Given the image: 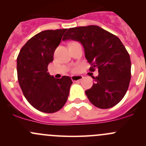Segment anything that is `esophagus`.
Returning <instances> with one entry per match:
<instances>
[{"instance_id": "esophagus-1", "label": "esophagus", "mask_w": 146, "mask_h": 146, "mask_svg": "<svg viewBox=\"0 0 146 146\" xmlns=\"http://www.w3.org/2000/svg\"><path fill=\"white\" fill-rule=\"evenodd\" d=\"M82 76H71V80H73V82H76L78 81V80H80L82 79Z\"/></svg>"}]
</instances>
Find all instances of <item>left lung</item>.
<instances>
[{
  "label": "left lung",
  "instance_id": "obj_1",
  "mask_svg": "<svg viewBox=\"0 0 146 146\" xmlns=\"http://www.w3.org/2000/svg\"><path fill=\"white\" fill-rule=\"evenodd\" d=\"M78 41L83 46L90 71L98 69L90 89L85 91L90 102L100 109L114 107L123 99L131 80L130 56L120 39L96 25L68 29L62 40Z\"/></svg>",
  "mask_w": 146,
  "mask_h": 146
}]
</instances>
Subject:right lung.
I'll return each instance as SVG.
<instances>
[{"label":"right lung","instance_id":"obj_1","mask_svg":"<svg viewBox=\"0 0 146 146\" xmlns=\"http://www.w3.org/2000/svg\"><path fill=\"white\" fill-rule=\"evenodd\" d=\"M66 30L50 29L36 34L23 46L17 56V79L23 95L32 107L42 112L61 110L73 83L69 76L57 79L47 72Z\"/></svg>","mask_w":146,"mask_h":146}]
</instances>
